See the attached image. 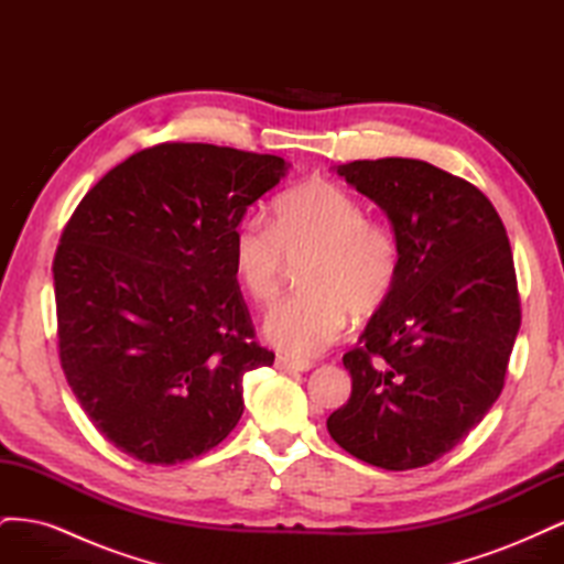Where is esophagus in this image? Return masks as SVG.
Listing matches in <instances>:
<instances>
[{
	"mask_svg": "<svg viewBox=\"0 0 564 564\" xmlns=\"http://www.w3.org/2000/svg\"><path fill=\"white\" fill-rule=\"evenodd\" d=\"M275 365L282 371H311L313 369L311 360H294V357H284V355H278Z\"/></svg>",
	"mask_w": 564,
	"mask_h": 564,
	"instance_id": "1",
	"label": "esophagus"
}]
</instances>
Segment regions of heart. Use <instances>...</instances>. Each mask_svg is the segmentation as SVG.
<instances>
[{
	"instance_id": "b5f03b06",
	"label": "heart",
	"mask_w": 564,
	"mask_h": 564,
	"mask_svg": "<svg viewBox=\"0 0 564 564\" xmlns=\"http://www.w3.org/2000/svg\"><path fill=\"white\" fill-rule=\"evenodd\" d=\"M303 292L278 303L265 336L286 355H317L344 334L348 315L369 317L400 278L398 237L367 218L362 202L327 181L305 183L275 204V220L249 214L232 230V265L261 305L278 299L286 263H301Z\"/></svg>"
}]
</instances>
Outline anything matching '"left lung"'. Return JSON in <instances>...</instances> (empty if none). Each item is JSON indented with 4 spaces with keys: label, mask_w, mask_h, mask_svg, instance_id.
Masks as SVG:
<instances>
[{
    "label": "left lung",
    "mask_w": 564,
    "mask_h": 564,
    "mask_svg": "<svg viewBox=\"0 0 564 564\" xmlns=\"http://www.w3.org/2000/svg\"><path fill=\"white\" fill-rule=\"evenodd\" d=\"M336 174L386 212L402 265L395 292L344 355L352 392L327 431L365 464L429 466L503 390L520 329L513 251L494 204L429 162L357 160Z\"/></svg>",
    "instance_id": "obj_1"
}]
</instances>
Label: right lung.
<instances>
[{
	"instance_id": "1",
	"label": "right lung",
	"mask_w": 564,
	"mask_h": 564,
	"mask_svg": "<svg viewBox=\"0 0 564 564\" xmlns=\"http://www.w3.org/2000/svg\"><path fill=\"white\" fill-rule=\"evenodd\" d=\"M286 162L209 143L135 152L84 195L54 259L58 355L84 414L143 464L214 449L242 377L275 352L256 332L232 230Z\"/></svg>"
}]
</instances>
